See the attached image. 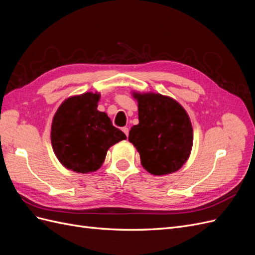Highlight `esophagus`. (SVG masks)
Segmentation results:
<instances>
[{
  "label": "esophagus",
  "instance_id": "34e87169",
  "mask_svg": "<svg viewBox=\"0 0 255 255\" xmlns=\"http://www.w3.org/2000/svg\"><path fill=\"white\" fill-rule=\"evenodd\" d=\"M122 130H123V133H125L127 136H128V128H127V127L122 128Z\"/></svg>",
  "mask_w": 255,
  "mask_h": 255
}]
</instances>
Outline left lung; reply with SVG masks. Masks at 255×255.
I'll return each instance as SVG.
<instances>
[{"label": "left lung", "instance_id": "obj_1", "mask_svg": "<svg viewBox=\"0 0 255 255\" xmlns=\"http://www.w3.org/2000/svg\"><path fill=\"white\" fill-rule=\"evenodd\" d=\"M139 123L129 130L128 141L139 152L141 165L153 175L179 170L186 163L194 141L189 116L170 97L133 92Z\"/></svg>", "mask_w": 255, "mask_h": 255}]
</instances>
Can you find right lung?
<instances>
[{
    "label": "right lung",
    "mask_w": 255,
    "mask_h": 255,
    "mask_svg": "<svg viewBox=\"0 0 255 255\" xmlns=\"http://www.w3.org/2000/svg\"><path fill=\"white\" fill-rule=\"evenodd\" d=\"M100 94L86 92L66 99L54 115L51 128L53 151L60 164L79 173L97 171L107 150L127 139L103 112L97 110Z\"/></svg>",
    "instance_id": "obj_1"
}]
</instances>
